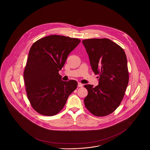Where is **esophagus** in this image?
<instances>
[{
    "label": "esophagus",
    "instance_id": "34e87169",
    "mask_svg": "<svg viewBox=\"0 0 150 150\" xmlns=\"http://www.w3.org/2000/svg\"><path fill=\"white\" fill-rule=\"evenodd\" d=\"M82 86H83V85H82V83H79V82L78 83V87H82Z\"/></svg>",
    "mask_w": 150,
    "mask_h": 150
}]
</instances>
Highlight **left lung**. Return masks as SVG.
I'll list each match as a JSON object with an SVG mask.
<instances>
[{
    "instance_id": "8db88e82",
    "label": "left lung",
    "mask_w": 150,
    "mask_h": 150,
    "mask_svg": "<svg viewBox=\"0 0 150 150\" xmlns=\"http://www.w3.org/2000/svg\"><path fill=\"white\" fill-rule=\"evenodd\" d=\"M88 54L92 71L99 75V85H85L87 110L97 117L113 113L120 105L129 82L127 59L123 48L108 38L82 41Z\"/></svg>"
}]
</instances>
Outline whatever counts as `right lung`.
Masks as SVG:
<instances>
[{"label":"right lung","mask_w":150,"mask_h":150,"mask_svg":"<svg viewBox=\"0 0 150 150\" xmlns=\"http://www.w3.org/2000/svg\"><path fill=\"white\" fill-rule=\"evenodd\" d=\"M80 42L78 38L54 35L37 40L31 46L23 79L27 98L38 113L57 114L77 88L75 80L62 81L59 71Z\"/></svg>","instance_id":"1"}]
</instances>
